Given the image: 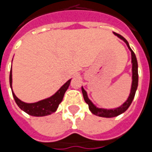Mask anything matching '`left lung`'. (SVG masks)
<instances>
[{"label": "left lung", "instance_id": "obj_1", "mask_svg": "<svg viewBox=\"0 0 152 152\" xmlns=\"http://www.w3.org/2000/svg\"><path fill=\"white\" fill-rule=\"evenodd\" d=\"M114 34L117 36L119 38L123 40L126 45L128 46L129 49L131 51V56H132V73H133V76H132V86H131V91H130V94L129 96V97L123 105H121L119 107L115 109H103V108H98L96 107L92 102L90 101V99L88 98V94H87V91H85L84 88L82 87V92H83V98L86 103L88 105L89 110L93 115H95L100 116V117H105V118H112V117H115L119 115H121L122 113L125 112L126 110H128V108L129 107L131 103L133 102V98H134V96L136 93L137 88V85H138V73H137V58L135 54L133 51V50L130 48L129 44L128 42V41L122 37L121 35H119L118 33H114Z\"/></svg>", "mask_w": 152, "mask_h": 152}]
</instances>
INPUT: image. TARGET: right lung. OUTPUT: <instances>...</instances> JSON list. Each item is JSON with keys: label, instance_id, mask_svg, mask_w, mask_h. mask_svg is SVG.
<instances>
[{"label": "right lung", "instance_id": "add662e5", "mask_svg": "<svg viewBox=\"0 0 152 152\" xmlns=\"http://www.w3.org/2000/svg\"><path fill=\"white\" fill-rule=\"evenodd\" d=\"M70 81L71 79H69V81L66 82L54 95L48 98L44 99L35 103H26L19 100L14 93L12 90V71L11 69H10V85L12 90L13 96L15 98L16 104L22 110L28 114L29 115L37 116V117L49 115L55 111H56L60 103L63 100L65 91H67L68 88L70 84Z\"/></svg>", "mask_w": 152, "mask_h": 152}]
</instances>
